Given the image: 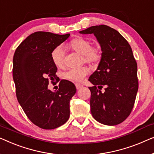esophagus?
I'll return each mask as SVG.
<instances>
[{
	"instance_id": "obj_1",
	"label": "esophagus",
	"mask_w": 154,
	"mask_h": 154,
	"mask_svg": "<svg viewBox=\"0 0 154 154\" xmlns=\"http://www.w3.org/2000/svg\"><path fill=\"white\" fill-rule=\"evenodd\" d=\"M76 88L77 89H80V88H82V87H83V86L81 85V84H76Z\"/></svg>"
}]
</instances>
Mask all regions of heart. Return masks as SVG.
Returning a JSON list of instances; mask_svg holds the SVG:
<instances>
[{"mask_svg": "<svg viewBox=\"0 0 154 154\" xmlns=\"http://www.w3.org/2000/svg\"><path fill=\"white\" fill-rule=\"evenodd\" d=\"M89 40L83 38H78L71 41L69 47L77 53L83 56L84 60L89 64H96L102 58V49L100 47L96 45L91 46ZM51 60L56 66L60 68L64 65V52L60 47H56L51 52ZM88 69L86 67L70 69L65 72L64 77L75 83H81L86 75Z\"/></svg>", "mask_w": 154, "mask_h": 154, "instance_id": "1", "label": "heart"}]
</instances>
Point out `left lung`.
<instances>
[{
    "instance_id": "obj_1",
    "label": "left lung",
    "mask_w": 154,
    "mask_h": 154,
    "mask_svg": "<svg viewBox=\"0 0 154 154\" xmlns=\"http://www.w3.org/2000/svg\"><path fill=\"white\" fill-rule=\"evenodd\" d=\"M79 33L94 34L102 49L98 68L88 79L94 84L88 87L93 117L104 125L119 124L131 114L138 91L137 66L131 47L116 30L106 25Z\"/></svg>"
}]
</instances>
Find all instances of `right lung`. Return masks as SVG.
<instances>
[{
	"mask_svg": "<svg viewBox=\"0 0 154 154\" xmlns=\"http://www.w3.org/2000/svg\"><path fill=\"white\" fill-rule=\"evenodd\" d=\"M69 36L35 32L19 45L13 57L17 100L30 121L42 129L56 128L70 117V100L77 91L75 84L62 79L58 91L48 89L50 80L54 83L58 79L51 52Z\"/></svg>",
	"mask_w": 154,
	"mask_h": 154,
	"instance_id": "right-lung-1",
	"label": "right lung"
}]
</instances>
